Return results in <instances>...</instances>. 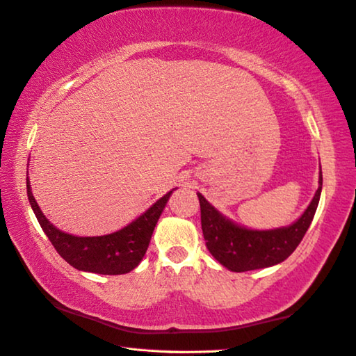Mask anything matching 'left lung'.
Returning <instances> with one entry per match:
<instances>
[{"mask_svg": "<svg viewBox=\"0 0 356 356\" xmlns=\"http://www.w3.org/2000/svg\"><path fill=\"white\" fill-rule=\"evenodd\" d=\"M323 175L314 200L301 218L289 227L250 230L226 220L198 193L201 229L209 252L232 272H248L275 266L292 255L314 220L321 197Z\"/></svg>", "mask_w": 356, "mask_h": 356, "instance_id": "1", "label": "left lung"}]
</instances>
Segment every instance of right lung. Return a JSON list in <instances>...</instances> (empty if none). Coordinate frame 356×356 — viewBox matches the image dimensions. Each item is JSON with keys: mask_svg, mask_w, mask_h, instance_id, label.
<instances>
[{"mask_svg": "<svg viewBox=\"0 0 356 356\" xmlns=\"http://www.w3.org/2000/svg\"><path fill=\"white\" fill-rule=\"evenodd\" d=\"M170 192L159 198L135 221L113 234L103 236H75L64 234L49 222L36 204L27 177V197L41 229L63 259L78 270L101 275H122L140 264L146 253L156 221L168 202Z\"/></svg>", "mask_w": 356, "mask_h": 356, "instance_id": "right-lung-1", "label": "right lung"}]
</instances>
